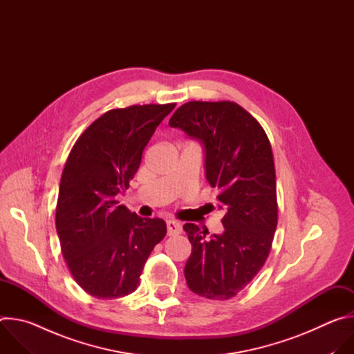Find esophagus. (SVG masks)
Instances as JSON below:
<instances>
[{"instance_id":"obj_1","label":"esophagus","mask_w":354,"mask_h":354,"mask_svg":"<svg viewBox=\"0 0 354 354\" xmlns=\"http://www.w3.org/2000/svg\"><path fill=\"white\" fill-rule=\"evenodd\" d=\"M167 230H168V235L174 236V235H178V234L182 232V225L176 221H168L167 223Z\"/></svg>"}]
</instances>
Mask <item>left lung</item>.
<instances>
[{"label":"left lung","mask_w":354,"mask_h":354,"mask_svg":"<svg viewBox=\"0 0 354 354\" xmlns=\"http://www.w3.org/2000/svg\"><path fill=\"white\" fill-rule=\"evenodd\" d=\"M205 145L206 179L225 212L223 234L186 223L192 243L187 287L210 299H230L265 265L277 227L276 172L270 141L259 122L230 100L182 105L169 120Z\"/></svg>","instance_id":"left-lung-1"}]
</instances>
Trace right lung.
I'll list each match as a JSON object with an SVG mask.
<instances>
[{"label": "right lung", "mask_w": 354, "mask_h": 354, "mask_svg": "<svg viewBox=\"0 0 354 354\" xmlns=\"http://www.w3.org/2000/svg\"><path fill=\"white\" fill-rule=\"evenodd\" d=\"M174 108L112 109L80 136L67 158L56 228L74 280L96 298L136 291L151 250L167 235L164 220L141 218L116 197L130 186L145 145Z\"/></svg>", "instance_id": "1"}]
</instances>
